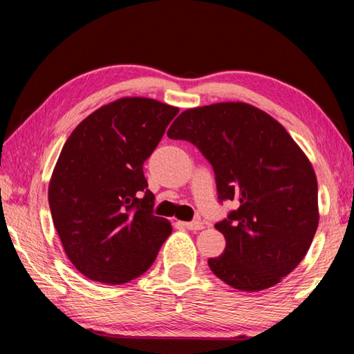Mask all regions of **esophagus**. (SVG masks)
Segmentation results:
<instances>
[{
	"label": "esophagus",
	"instance_id": "34e87169",
	"mask_svg": "<svg viewBox=\"0 0 354 354\" xmlns=\"http://www.w3.org/2000/svg\"><path fill=\"white\" fill-rule=\"evenodd\" d=\"M179 223H181L184 228L192 230V231H199V230L204 228V223L199 222V221H194V222H179Z\"/></svg>",
	"mask_w": 354,
	"mask_h": 354
}]
</instances>
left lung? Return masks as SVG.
Segmentation results:
<instances>
[{"instance_id":"8db88e82","label":"left lung","mask_w":354,"mask_h":354,"mask_svg":"<svg viewBox=\"0 0 354 354\" xmlns=\"http://www.w3.org/2000/svg\"><path fill=\"white\" fill-rule=\"evenodd\" d=\"M196 146L216 175L219 202L237 209L217 222L227 246L208 259L231 288L259 292L295 269L318 228V183L310 161L284 127L242 102L184 111L167 131Z\"/></svg>"}]
</instances>
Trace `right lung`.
Masks as SVG:
<instances>
[{"instance_id":"1","label":"right lung","mask_w":354,"mask_h":354,"mask_svg":"<svg viewBox=\"0 0 354 354\" xmlns=\"http://www.w3.org/2000/svg\"><path fill=\"white\" fill-rule=\"evenodd\" d=\"M178 112L123 97L88 115L64 145L48 185L50 212L65 254L89 280H133L170 236V222L153 214L142 164Z\"/></svg>"}]
</instances>
